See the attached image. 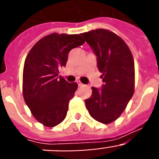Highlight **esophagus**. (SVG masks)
Returning a JSON list of instances; mask_svg holds the SVG:
<instances>
[{
  "mask_svg": "<svg viewBox=\"0 0 159 159\" xmlns=\"http://www.w3.org/2000/svg\"><path fill=\"white\" fill-rule=\"evenodd\" d=\"M77 84H78L79 87H82V86H84V84H83V83L81 82V81H80V80H78V81H77Z\"/></svg>",
  "mask_w": 159,
  "mask_h": 159,
  "instance_id": "1",
  "label": "esophagus"
}]
</instances>
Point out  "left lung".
I'll return each mask as SVG.
<instances>
[{
  "mask_svg": "<svg viewBox=\"0 0 159 159\" xmlns=\"http://www.w3.org/2000/svg\"><path fill=\"white\" fill-rule=\"evenodd\" d=\"M81 35L97 56L104 84L100 91L92 88L87 109L96 121L108 124L121 116L134 95V58L124 40L111 31L98 29Z\"/></svg>",
  "mask_w": 159,
  "mask_h": 159,
  "instance_id": "1",
  "label": "left lung"
}]
</instances>
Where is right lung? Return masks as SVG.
Here are the masks:
<instances>
[{
  "label": "right lung",
  "instance_id": "add662e5",
  "mask_svg": "<svg viewBox=\"0 0 159 159\" xmlns=\"http://www.w3.org/2000/svg\"><path fill=\"white\" fill-rule=\"evenodd\" d=\"M78 34L43 36L35 43L25 59L22 91L25 102L39 123L52 127L64 121L69 101L78 88L58 76L59 69L67 64L71 49L84 43Z\"/></svg>",
  "mask_w": 159,
  "mask_h": 159
}]
</instances>
